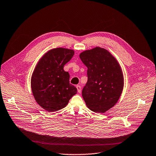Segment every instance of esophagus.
<instances>
[{
    "label": "esophagus",
    "mask_w": 156,
    "mask_h": 156,
    "mask_svg": "<svg viewBox=\"0 0 156 156\" xmlns=\"http://www.w3.org/2000/svg\"><path fill=\"white\" fill-rule=\"evenodd\" d=\"M76 88H77L78 92L79 93H81V86H80V85H77V86H76Z\"/></svg>",
    "instance_id": "obj_1"
}]
</instances>
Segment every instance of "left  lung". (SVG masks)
Returning <instances> with one entry per match:
<instances>
[{
  "instance_id": "obj_1",
  "label": "left lung",
  "mask_w": 156,
  "mask_h": 156,
  "mask_svg": "<svg viewBox=\"0 0 156 156\" xmlns=\"http://www.w3.org/2000/svg\"><path fill=\"white\" fill-rule=\"evenodd\" d=\"M80 58L87 68L82 91L86 105L94 112L105 113L117 104L123 91L121 66L112 54L100 47L81 52Z\"/></svg>"
}]
</instances>
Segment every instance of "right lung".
I'll list each match as a JSON object with an SVG mask.
<instances>
[{
  "label": "right lung",
  "instance_id": "right-lung-1",
  "mask_svg": "<svg viewBox=\"0 0 156 156\" xmlns=\"http://www.w3.org/2000/svg\"><path fill=\"white\" fill-rule=\"evenodd\" d=\"M73 49L57 48L39 59L33 72L31 87L35 101L42 108L52 112L66 106L77 89L70 83L64 65L73 57Z\"/></svg>",
  "mask_w": 156,
  "mask_h": 156
}]
</instances>
